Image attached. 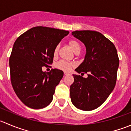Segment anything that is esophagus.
I'll list each match as a JSON object with an SVG mask.
<instances>
[{
  "label": "esophagus",
  "mask_w": 131,
  "mask_h": 131,
  "mask_svg": "<svg viewBox=\"0 0 131 131\" xmlns=\"http://www.w3.org/2000/svg\"><path fill=\"white\" fill-rule=\"evenodd\" d=\"M64 75H70V73H68V72H64Z\"/></svg>",
  "instance_id": "obj_1"
}]
</instances>
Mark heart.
Returning <instances> with one entry per match:
<instances>
[{
  "label": "heart",
  "mask_w": 131,
  "mask_h": 131,
  "mask_svg": "<svg viewBox=\"0 0 131 131\" xmlns=\"http://www.w3.org/2000/svg\"><path fill=\"white\" fill-rule=\"evenodd\" d=\"M68 46H70L71 49L73 50V51L75 53H79L80 51V45L77 40L71 39L68 42ZM58 51H59V46H57L54 48L53 52V55L54 57H56L58 55ZM75 64L72 62H67L64 61H60L56 63L55 64V67L56 68L60 70L64 71V72H69L72 68H73Z\"/></svg>",
  "instance_id": "obj_1"
}]
</instances>
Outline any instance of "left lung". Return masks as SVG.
Returning a JSON list of instances; mask_svg holds the SVG:
<instances>
[{"label": "left lung", "mask_w": 131, "mask_h": 131, "mask_svg": "<svg viewBox=\"0 0 131 131\" xmlns=\"http://www.w3.org/2000/svg\"><path fill=\"white\" fill-rule=\"evenodd\" d=\"M72 34L86 48L84 61L75 71L88 73V77L73 75L71 101L79 109L93 110L106 101L115 86L119 65L117 51L114 44L98 31L77 30Z\"/></svg>", "instance_id": "left-lung-1"}]
</instances>
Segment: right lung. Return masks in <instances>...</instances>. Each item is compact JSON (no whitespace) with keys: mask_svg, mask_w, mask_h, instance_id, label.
Instances as JSON below:
<instances>
[{"mask_svg":"<svg viewBox=\"0 0 131 131\" xmlns=\"http://www.w3.org/2000/svg\"><path fill=\"white\" fill-rule=\"evenodd\" d=\"M69 31L36 26L21 35L13 46L9 58L10 81L14 92L26 106L33 109L47 106L63 72H43L53 61V52Z\"/></svg>","mask_w":131,"mask_h":131,"instance_id":"obj_1","label":"right lung"}]
</instances>
